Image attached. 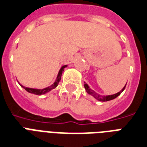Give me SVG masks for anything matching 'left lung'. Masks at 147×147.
I'll list each match as a JSON object with an SVG mask.
<instances>
[{
	"mask_svg": "<svg viewBox=\"0 0 147 147\" xmlns=\"http://www.w3.org/2000/svg\"><path fill=\"white\" fill-rule=\"evenodd\" d=\"M126 84H127V83H126ZM125 86H126V84L124 86V88H122L119 92H118V93L116 94H111V95H101V94H98L97 92H95V91L92 90V89H90V87L88 85V84H86V83L84 82V88H85L86 91L88 92V94H89L90 95L94 97V98L97 99V100L99 101H111V100H113V99L116 98L117 97H118L119 95H120L122 91L125 90Z\"/></svg>",
	"mask_w": 147,
	"mask_h": 147,
	"instance_id": "1",
	"label": "left lung"
}]
</instances>
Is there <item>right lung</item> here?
Segmentation results:
<instances>
[{"instance_id":"right-lung-1","label":"right lung","mask_w":147,"mask_h":147,"mask_svg":"<svg viewBox=\"0 0 147 147\" xmlns=\"http://www.w3.org/2000/svg\"><path fill=\"white\" fill-rule=\"evenodd\" d=\"M67 65H64V66H62L61 68L59 69V73H58V74H57V79L55 80V82L50 85L49 87H47V88H45L43 89H36V88H26L25 86H23L22 84H21L19 82L18 84H20V86L23 88L25 89L26 91H28V93H31V94H36V95H42V94H45L48 93L49 92L50 90H52L54 88H56L58 86V84H59V80H61V76H62V74L63 72L64 71V69L65 67H67Z\"/></svg>"}]
</instances>
